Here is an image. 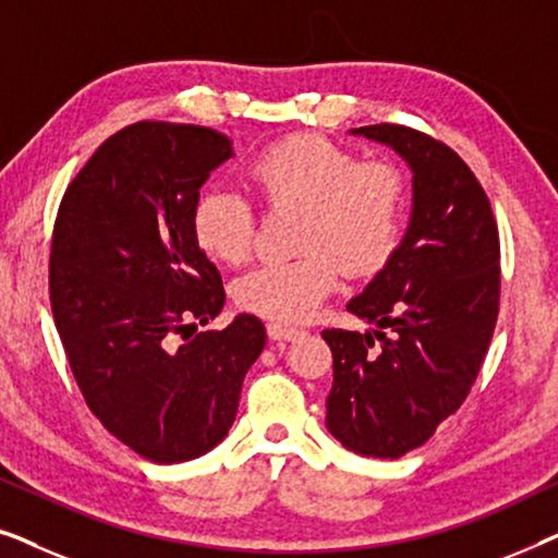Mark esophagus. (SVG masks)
Returning a JSON list of instances; mask_svg holds the SVG:
<instances>
[{
    "label": "esophagus",
    "mask_w": 558,
    "mask_h": 558,
    "mask_svg": "<svg viewBox=\"0 0 558 558\" xmlns=\"http://www.w3.org/2000/svg\"><path fill=\"white\" fill-rule=\"evenodd\" d=\"M266 332H269L271 340H294V338H300V330H294V327H287V325H279V323L266 325Z\"/></svg>",
    "instance_id": "esophagus-1"
}]
</instances>
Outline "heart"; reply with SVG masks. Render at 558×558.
<instances>
[{
	"label": "heart",
	"mask_w": 558,
	"mask_h": 558,
	"mask_svg": "<svg viewBox=\"0 0 558 558\" xmlns=\"http://www.w3.org/2000/svg\"><path fill=\"white\" fill-rule=\"evenodd\" d=\"M248 180L269 210H296L289 262H266L233 284V300L254 315L302 323L338 287L340 264L371 277L391 262L401 241L407 182L391 159H357L317 134L287 136L251 159ZM197 248L239 266L256 243V210L226 187L197 195L190 216Z\"/></svg>",
	"instance_id": "1"
}]
</instances>
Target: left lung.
<instances>
[{
	"label": "left lung",
	"mask_w": 558,
	"mask_h": 558,
	"mask_svg": "<svg viewBox=\"0 0 558 558\" xmlns=\"http://www.w3.org/2000/svg\"><path fill=\"white\" fill-rule=\"evenodd\" d=\"M355 134L391 144L414 170L409 231L348 312L373 332L325 330L332 350L327 429L342 447L396 460L468 399L500 310V239L490 201L445 142L401 124Z\"/></svg>",
	"instance_id": "obj_1"
}]
</instances>
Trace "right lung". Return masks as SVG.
<instances>
[{
    "instance_id": "1",
    "label": "right lung",
    "mask_w": 558,
    "mask_h": 558,
    "mask_svg": "<svg viewBox=\"0 0 558 558\" xmlns=\"http://www.w3.org/2000/svg\"><path fill=\"white\" fill-rule=\"evenodd\" d=\"M231 157L216 129L136 121L81 167L52 226L50 307L75 384L98 422L149 462L195 460L223 441L266 345L254 315L195 332L226 289L190 216Z\"/></svg>"
}]
</instances>
